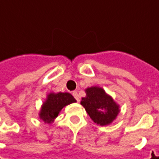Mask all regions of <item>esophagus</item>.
<instances>
[{
    "mask_svg": "<svg viewBox=\"0 0 159 159\" xmlns=\"http://www.w3.org/2000/svg\"><path fill=\"white\" fill-rule=\"evenodd\" d=\"M72 95H73V96L75 97V99L76 100V102H79L80 101L79 95H78V94H77V92H76V91H73V92H72Z\"/></svg>",
    "mask_w": 159,
    "mask_h": 159,
    "instance_id": "esophagus-1",
    "label": "esophagus"
}]
</instances>
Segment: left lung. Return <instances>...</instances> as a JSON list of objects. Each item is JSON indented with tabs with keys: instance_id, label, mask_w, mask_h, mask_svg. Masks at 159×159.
Masks as SVG:
<instances>
[{
	"instance_id": "left-lung-1",
	"label": "left lung",
	"mask_w": 159,
	"mask_h": 159,
	"mask_svg": "<svg viewBox=\"0 0 159 159\" xmlns=\"http://www.w3.org/2000/svg\"><path fill=\"white\" fill-rule=\"evenodd\" d=\"M86 96L81 104L92 119L100 126H107L114 121L120 113V107L102 88L90 87L85 89Z\"/></svg>"
}]
</instances>
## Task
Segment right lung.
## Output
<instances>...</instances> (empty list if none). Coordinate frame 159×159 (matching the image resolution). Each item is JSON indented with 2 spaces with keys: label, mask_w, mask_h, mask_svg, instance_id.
I'll return each instance as SVG.
<instances>
[{
  "label": "right lung",
  "mask_w": 159,
  "mask_h": 159,
  "mask_svg": "<svg viewBox=\"0 0 159 159\" xmlns=\"http://www.w3.org/2000/svg\"><path fill=\"white\" fill-rule=\"evenodd\" d=\"M76 102V99L70 93H50L41 107L39 118L45 123L51 124L57 117L64 107Z\"/></svg>",
  "instance_id": "right-lung-1"
}]
</instances>
